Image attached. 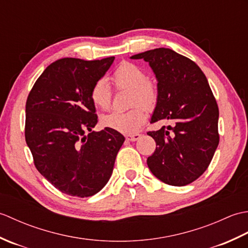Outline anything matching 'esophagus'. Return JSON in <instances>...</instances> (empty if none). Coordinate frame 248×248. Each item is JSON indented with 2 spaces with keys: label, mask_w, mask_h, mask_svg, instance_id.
Returning a JSON list of instances; mask_svg holds the SVG:
<instances>
[{
  "label": "esophagus",
  "mask_w": 248,
  "mask_h": 248,
  "mask_svg": "<svg viewBox=\"0 0 248 248\" xmlns=\"http://www.w3.org/2000/svg\"><path fill=\"white\" fill-rule=\"evenodd\" d=\"M140 138H141V134H140V133H135V134H129V135H127V140H130V141H135V140H140Z\"/></svg>",
  "instance_id": "obj_1"
}]
</instances>
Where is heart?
Listing matches in <instances>:
<instances>
[{"label":"heart","instance_id":"1","mask_svg":"<svg viewBox=\"0 0 248 248\" xmlns=\"http://www.w3.org/2000/svg\"><path fill=\"white\" fill-rule=\"evenodd\" d=\"M117 88L131 89V103H140L145 108L154 107L157 100V88L154 82L148 80V75L143 68L130 62H124L117 67L112 76ZM91 100L99 109H108L110 107L112 93L108 82L101 78L93 84L91 89ZM138 105L127 112H113L101 118L103 127L120 133L130 134L138 131L146 121V110Z\"/></svg>","mask_w":248,"mask_h":248}]
</instances>
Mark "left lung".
Wrapping results in <instances>:
<instances>
[{"label":"left lung","instance_id":"8db88e82","mask_svg":"<svg viewBox=\"0 0 248 248\" xmlns=\"http://www.w3.org/2000/svg\"><path fill=\"white\" fill-rule=\"evenodd\" d=\"M149 62L157 81L151 124L170 123L147 134L155 151L147 159L150 171L166 184L183 186L207 170L219 141L218 107L207 78L187 57L166 48L131 56Z\"/></svg>","mask_w":248,"mask_h":248}]
</instances>
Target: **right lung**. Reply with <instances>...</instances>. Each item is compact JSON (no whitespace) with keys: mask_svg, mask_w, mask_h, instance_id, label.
<instances>
[{"mask_svg":"<svg viewBox=\"0 0 248 248\" xmlns=\"http://www.w3.org/2000/svg\"><path fill=\"white\" fill-rule=\"evenodd\" d=\"M115 57L84 61L66 57L46 68L25 105V140L41 175L62 193L89 197L113 172L124 138L98 123L91 89ZM89 132L87 136L85 135Z\"/></svg>","mask_w":248,"mask_h":248,"instance_id":"obj_1","label":"right lung"}]
</instances>
